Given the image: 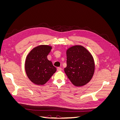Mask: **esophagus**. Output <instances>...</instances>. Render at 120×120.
I'll return each mask as SVG.
<instances>
[{"label": "esophagus", "instance_id": "1", "mask_svg": "<svg viewBox=\"0 0 120 120\" xmlns=\"http://www.w3.org/2000/svg\"><path fill=\"white\" fill-rule=\"evenodd\" d=\"M57 71H61V70H62V69H61V68L59 67V68H57Z\"/></svg>", "mask_w": 120, "mask_h": 120}]
</instances>
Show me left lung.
Masks as SVG:
<instances>
[{"label": "left lung", "mask_w": 120, "mask_h": 120, "mask_svg": "<svg viewBox=\"0 0 120 120\" xmlns=\"http://www.w3.org/2000/svg\"><path fill=\"white\" fill-rule=\"evenodd\" d=\"M66 54L67 67L64 71L68 78L76 86L87 84L95 72V61L92 54L81 45L69 48Z\"/></svg>", "instance_id": "obj_1"}]
</instances>
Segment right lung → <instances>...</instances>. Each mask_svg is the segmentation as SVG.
Returning <instances> with one entry per match:
<instances>
[{
  "label": "right lung",
  "mask_w": 120,
  "mask_h": 120,
  "mask_svg": "<svg viewBox=\"0 0 120 120\" xmlns=\"http://www.w3.org/2000/svg\"><path fill=\"white\" fill-rule=\"evenodd\" d=\"M52 46L40 45L30 50L25 61V70L30 80L37 85H43L55 73L56 68L48 59Z\"/></svg>",
  "instance_id": "add662e5"
}]
</instances>
